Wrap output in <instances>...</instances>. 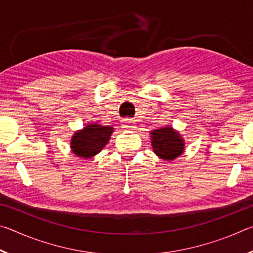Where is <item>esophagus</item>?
I'll return each mask as SVG.
<instances>
[{
    "label": "esophagus",
    "mask_w": 253,
    "mask_h": 253,
    "mask_svg": "<svg viewBox=\"0 0 253 253\" xmlns=\"http://www.w3.org/2000/svg\"><path fill=\"white\" fill-rule=\"evenodd\" d=\"M123 127L126 128V129H130V130H134L136 128V125H135V121H132V119H124L123 121Z\"/></svg>",
    "instance_id": "esophagus-1"
}]
</instances>
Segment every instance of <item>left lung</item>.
Wrapping results in <instances>:
<instances>
[{
	"label": "left lung",
	"mask_w": 253,
	"mask_h": 253,
	"mask_svg": "<svg viewBox=\"0 0 253 253\" xmlns=\"http://www.w3.org/2000/svg\"><path fill=\"white\" fill-rule=\"evenodd\" d=\"M153 152L164 161H174L185 151V140L172 126L149 131Z\"/></svg>",
	"instance_id": "8db88e82"
}]
</instances>
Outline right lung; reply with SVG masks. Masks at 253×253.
<instances>
[{"label":"right lung","mask_w":253,"mask_h":253,"mask_svg":"<svg viewBox=\"0 0 253 253\" xmlns=\"http://www.w3.org/2000/svg\"><path fill=\"white\" fill-rule=\"evenodd\" d=\"M114 130L111 126H104L97 123L87 124L83 129L75 131L71 136V152L81 158L96 156L108 144Z\"/></svg>","instance_id":"1"}]
</instances>
